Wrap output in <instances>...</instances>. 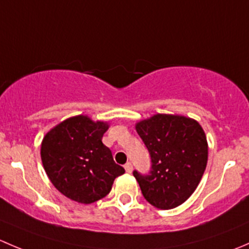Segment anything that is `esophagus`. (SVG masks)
I'll return each mask as SVG.
<instances>
[{
  "mask_svg": "<svg viewBox=\"0 0 249 249\" xmlns=\"http://www.w3.org/2000/svg\"><path fill=\"white\" fill-rule=\"evenodd\" d=\"M124 169L127 173H131L132 172V164H131V162H126V164H125V166H124Z\"/></svg>",
  "mask_w": 249,
  "mask_h": 249,
  "instance_id": "1",
  "label": "esophagus"
}]
</instances>
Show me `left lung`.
Here are the masks:
<instances>
[{
  "label": "left lung",
  "instance_id": "obj_1",
  "mask_svg": "<svg viewBox=\"0 0 249 249\" xmlns=\"http://www.w3.org/2000/svg\"><path fill=\"white\" fill-rule=\"evenodd\" d=\"M152 158L150 175L134 171L144 199L160 210L187 201L206 170L208 144L195 119L178 114H158L135 125Z\"/></svg>",
  "mask_w": 249,
  "mask_h": 249
}]
</instances>
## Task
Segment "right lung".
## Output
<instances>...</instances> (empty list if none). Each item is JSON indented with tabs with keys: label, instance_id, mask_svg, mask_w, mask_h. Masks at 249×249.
<instances>
[{
	"label": "right lung",
	"instance_id": "1",
	"mask_svg": "<svg viewBox=\"0 0 249 249\" xmlns=\"http://www.w3.org/2000/svg\"><path fill=\"white\" fill-rule=\"evenodd\" d=\"M109 124L88 115L65 119L42 140L41 159L55 188L69 199L89 205L102 199L125 170L102 143Z\"/></svg>",
	"mask_w": 249,
	"mask_h": 249
}]
</instances>
